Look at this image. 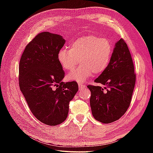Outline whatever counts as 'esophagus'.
Instances as JSON below:
<instances>
[{"mask_svg": "<svg viewBox=\"0 0 153 153\" xmlns=\"http://www.w3.org/2000/svg\"><path fill=\"white\" fill-rule=\"evenodd\" d=\"M78 86H79V89H82L84 87H85V85H83V84L81 83H78Z\"/></svg>", "mask_w": 153, "mask_h": 153, "instance_id": "obj_1", "label": "esophagus"}]
</instances>
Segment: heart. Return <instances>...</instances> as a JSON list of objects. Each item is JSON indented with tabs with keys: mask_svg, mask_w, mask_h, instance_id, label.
I'll return each instance as SVG.
<instances>
[{
	"mask_svg": "<svg viewBox=\"0 0 153 153\" xmlns=\"http://www.w3.org/2000/svg\"><path fill=\"white\" fill-rule=\"evenodd\" d=\"M113 52L111 43L96 35H88L77 39L70 48H63L58 53V60L65 70H74L67 76L70 80L82 82L93 74L99 75L106 70Z\"/></svg>",
	"mask_w": 153,
	"mask_h": 153,
	"instance_id": "heart-1",
	"label": "heart"
}]
</instances>
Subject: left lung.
<instances>
[{
    "label": "left lung",
    "instance_id": "8db88e82",
    "mask_svg": "<svg viewBox=\"0 0 153 153\" xmlns=\"http://www.w3.org/2000/svg\"><path fill=\"white\" fill-rule=\"evenodd\" d=\"M134 64L126 43L117 42L106 70L95 80L105 87L89 85L90 105L97 121L109 123L124 114L130 105L136 75Z\"/></svg>",
    "mask_w": 153,
    "mask_h": 153
}]
</instances>
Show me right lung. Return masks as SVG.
<instances>
[{"label":"right lung","mask_w":153,"mask_h":153,"mask_svg":"<svg viewBox=\"0 0 153 153\" xmlns=\"http://www.w3.org/2000/svg\"><path fill=\"white\" fill-rule=\"evenodd\" d=\"M59 35L39 33L25 47L19 64V85L31 112L48 126L66 119L69 103L78 91L77 82L64 83L58 53L65 43Z\"/></svg>","instance_id":"obj_1"}]
</instances>
